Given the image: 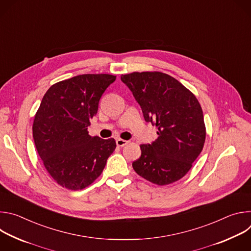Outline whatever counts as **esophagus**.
Returning <instances> with one entry per match:
<instances>
[{"mask_svg":"<svg viewBox=\"0 0 251 251\" xmlns=\"http://www.w3.org/2000/svg\"><path fill=\"white\" fill-rule=\"evenodd\" d=\"M129 143V141H126V140H123V139H116V145L118 146V147H123V146H125V145H127Z\"/></svg>","mask_w":251,"mask_h":251,"instance_id":"1","label":"esophagus"}]
</instances>
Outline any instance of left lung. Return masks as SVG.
I'll return each instance as SVG.
<instances>
[{
    "mask_svg": "<svg viewBox=\"0 0 251 251\" xmlns=\"http://www.w3.org/2000/svg\"><path fill=\"white\" fill-rule=\"evenodd\" d=\"M121 80L140 104L146 122L158 129L152 144L140 145L141 157L133 169L158 186L178 181L203 148L205 125L200 102L180 81L160 71L122 75Z\"/></svg>",
    "mask_w": 251,
    "mask_h": 251,
    "instance_id": "1",
    "label": "left lung"
}]
</instances>
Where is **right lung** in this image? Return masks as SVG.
<instances>
[{"instance_id": "1", "label": "right lung", "mask_w": 251, "mask_h": 251, "mask_svg": "<svg viewBox=\"0 0 251 251\" xmlns=\"http://www.w3.org/2000/svg\"><path fill=\"white\" fill-rule=\"evenodd\" d=\"M115 79V75L100 74L56 82L34 115L35 148L48 173L65 189L78 191L90 186L116 148L113 138L92 137L87 131L102 94Z\"/></svg>"}]
</instances>
